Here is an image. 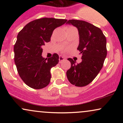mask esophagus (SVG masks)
Wrapping results in <instances>:
<instances>
[{"instance_id": "obj_1", "label": "esophagus", "mask_w": 123, "mask_h": 123, "mask_svg": "<svg viewBox=\"0 0 123 123\" xmlns=\"http://www.w3.org/2000/svg\"><path fill=\"white\" fill-rule=\"evenodd\" d=\"M65 60V58L62 55H60V57H59V61H60V63L62 62V61H63Z\"/></svg>"}]
</instances>
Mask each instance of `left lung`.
Instances as JSON below:
<instances>
[{
	"label": "left lung",
	"mask_w": 123,
	"mask_h": 123,
	"mask_svg": "<svg viewBox=\"0 0 123 123\" xmlns=\"http://www.w3.org/2000/svg\"><path fill=\"white\" fill-rule=\"evenodd\" d=\"M66 24L77 28L79 44L77 50L82 54V61L68 58L71 67L66 72L69 82L77 87L88 85L102 69L107 55L106 39L101 29L84 21L70 19Z\"/></svg>",
	"instance_id": "obj_1"
}]
</instances>
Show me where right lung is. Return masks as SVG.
<instances>
[{
	"label": "right lung",
	"instance_id": "right-lung-1",
	"mask_svg": "<svg viewBox=\"0 0 123 123\" xmlns=\"http://www.w3.org/2000/svg\"><path fill=\"white\" fill-rule=\"evenodd\" d=\"M67 19L42 18L26 24L18 33L14 47V62L18 74L26 85L34 89L44 88L50 82V70L58 63L59 56L42 57V47L49 42L56 28Z\"/></svg>",
	"mask_w": 123,
	"mask_h": 123
}]
</instances>
